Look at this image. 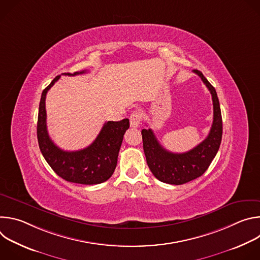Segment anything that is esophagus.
Here are the masks:
<instances>
[{
	"instance_id": "esophagus-1",
	"label": "esophagus",
	"mask_w": 260,
	"mask_h": 260,
	"mask_svg": "<svg viewBox=\"0 0 260 260\" xmlns=\"http://www.w3.org/2000/svg\"><path fill=\"white\" fill-rule=\"evenodd\" d=\"M142 119V114L139 111H134V112L129 116V121H131V126L132 127H138L140 125Z\"/></svg>"
}]
</instances>
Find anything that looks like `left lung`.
Masks as SVG:
<instances>
[{
    "mask_svg": "<svg viewBox=\"0 0 260 260\" xmlns=\"http://www.w3.org/2000/svg\"><path fill=\"white\" fill-rule=\"evenodd\" d=\"M193 72L201 77L212 94L213 123L208 137L193 149L184 153H173L158 143L151 128L142 129L143 148L147 165L159 181L181 185L201 177L216 156L222 139V117L215 88L199 70Z\"/></svg>",
    "mask_w": 260,
    "mask_h": 260,
    "instance_id": "8db88e82",
    "label": "left lung"
}]
</instances>
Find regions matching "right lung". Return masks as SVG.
Listing matches in <instances>:
<instances>
[{
    "instance_id": "add662e5",
    "label": "right lung",
    "mask_w": 260,
    "mask_h": 260,
    "mask_svg": "<svg viewBox=\"0 0 260 260\" xmlns=\"http://www.w3.org/2000/svg\"><path fill=\"white\" fill-rule=\"evenodd\" d=\"M86 71L64 73L62 75L75 76ZM60 78L56 76L43 90L39 105L37 137L40 150L51 169L63 180L84 185L100 184L113 175L123 136L129 127L127 118L120 121H108L102 127L95 140L84 149L64 151L50 139L46 125L45 99L47 91Z\"/></svg>"
}]
</instances>
